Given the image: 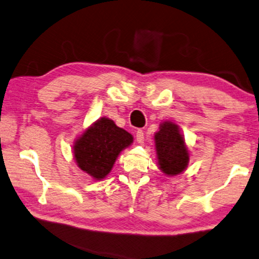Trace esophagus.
<instances>
[{
    "label": "esophagus",
    "instance_id": "obj_1",
    "mask_svg": "<svg viewBox=\"0 0 259 259\" xmlns=\"http://www.w3.org/2000/svg\"><path fill=\"white\" fill-rule=\"evenodd\" d=\"M135 138H137L138 143H140V145H142L143 141H145V134H143V131L139 130L138 132H137V135H135Z\"/></svg>",
    "mask_w": 259,
    "mask_h": 259
}]
</instances>
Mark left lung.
<instances>
[{"mask_svg": "<svg viewBox=\"0 0 259 259\" xmlns=\"http://www.w3.org/2000/svg\"><path fill=\"white\" fill-rule=\"evenodd\" d=\"M155 149L160 169L168 176H176L186 169L190 160L189 150L178 125L163 121L154 135Z\"/></svg>", "mask_w": 259, "mask_h": 259, "instance_id": "8db88e82", "label": "left lung"}]
</instances>
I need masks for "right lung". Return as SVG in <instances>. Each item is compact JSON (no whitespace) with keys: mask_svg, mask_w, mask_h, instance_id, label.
Wrapping results in <instances>:
<instances>
[{"mask_svg":"<svg viewBox=\"0 0 259 259\" xmlns=\"http://www.w3.org/2000/svg\"><path fill=\"white\" fill-rule=\"evenodd\" d=\"M132 142L133 137L127 131L103 117L75 140V161L82 171L101 181L109 175L119 154Z\"/></svg>","mask_w":259,"mask_h":259,"instance_id":"add662e5","label":"right lung"}]
</instances>
